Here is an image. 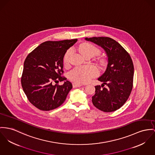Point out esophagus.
I'll return each instance as SVG.
<instances>
[{"mask_svg": "<svg viewBox=\"0 0 155 155\" xmlns=\"http://www.w3.org/2000/svg\"><path fill=\"white\" fill-rule=\"evenodd\" d=\"M83 86V84H81L76 83H74L73 84V87H81Z\"/></svg>", "mask_w": 155, "mask_h": 155, "instance_id": "1", "label": "esophagus"}]
</instances>
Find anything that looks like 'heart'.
<instances>
[{
    "label": "heart",
    "instance_id": "heart-1",
    "mask_svg": "<svg viewBox=\"0 0 155 155\" xmlns=\"http://www.w3.org/2000/svg\"><path fill=\"white\" fill-rule=\"evenodd\" d=\"M79 51L84 56L87 55H91L92 56L99 54L100 50L94 46L84 43L79 47ZM71 52L68 51L64 58V64L65 66H68L70 64V56ZM101 63L103 64L104 61H101ZM98 73L97 68L93 65H85L83 67H78L75 68L69 73V78L72 81L77 83L85 84L88 83L93 78L95 77Z\"/></svg>",
    "mask_w": 155,
    "mask_h": 155
}]
</instances>
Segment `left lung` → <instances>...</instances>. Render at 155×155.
<instances>
[{
	"label": "left lung",
	"instance_id": "1",
	"mask_svg": "<svg viewBox=\"0 0 155 155\" xmlns=\"http://www.w3.org/2000/svg\"><path fill=\"white\" fill-rule=\"evenodd\" d=\"M101 47L107 55V67L98 78L101 85L95 86L93 105L104 112H112L127 101L133 88L134 67L129 53L119 42L108 37L85 38Z\"/></svg>",
	"mask_w": 155,
	"mask_h": 155
}]
</instances>
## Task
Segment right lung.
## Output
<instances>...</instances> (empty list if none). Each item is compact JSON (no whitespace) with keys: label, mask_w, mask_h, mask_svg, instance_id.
Returning <instances> with one entry per match:
<instances>
[{"label":"right lung","mask_w":155,"mask_h":155,"mask_svg":"<svg viewBox=\"0 0 155 155\" xmlns=\"http://www.w3.org/2000/svg\"><path fill=\"white\" fill-rule=\"evenodd\" d=\"M77 39L46 41L32 51L26 58L21 84L28 100L43 111L55 109L65 101L72 88V84L61 77L64 58L67 50ZM64 81L61 86L53 82Z\"/></svg>","instance_id":"right-lung-1"}]
</instances>
